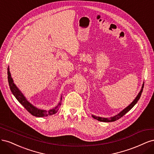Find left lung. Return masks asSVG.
I'll return each instance as SVG.
<instances>
[{"label":"left lung","instance_id":"obj_1","mask_svg":"<svg viewBox=\"0 0 154 154\" xmlns=\"http://www.w3.org/2000/svg\"><path fill=\"white\" fill-rule=\"evenodd\" d=\"M143 87H144V83H143V85H142V87H141V89L140 92H139V94H137V96H136V98L134 99V100L127 107H126V108L125 109H123L122 112H120L118 114L113 116V117L107 118L98 117V116H95L94 115H92V118H94L95 119H97V121H100V122H115V121L119 119V118L123 117V116L126 113H127L130 110H131L133 108V106L137 103V102L138 101V100H139V98H140V97L141 96L142 92H143Z\"/></svg>","mask_w":154,"mask_h":154}]
</instances>
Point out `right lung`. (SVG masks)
I'll return each instance as SVG.
<instances>
[{"mask_svg":"<svg viewBox=\"0 0 154 154\" xmlns=\"http://www.w3.org/2000/svg\"><path fill=\"white\" fill-rule=\"evenodd\" d=\"M8 79L9 85H10V90L13 93L14 96L16 97V99L18 101V102H19L22 106H24V108L32 116H36V117H46V116H49L54 114L58 112L60 105L62 104V96L61 97V98H60L59 103L54 108L51 109L49 110L40 109L36 108V106H33L31 103H29V102L27 100L25 96L23 95L21 91L18 89L17 87L15 85L11 78L9 67L8 68Z\"/></svg>","mask_w":154,"mask_h":154,"instance_id":"1","label":"right lung"}]
</instances>
